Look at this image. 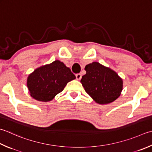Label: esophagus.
<instances>
[{
	"label": "esophagus",
	"instance_id": "1",
	"mask_svg": "<svg viewBox=\"0 0 152 152\" xmlns=\"http://www.w3.org/2000/svg\"><path fill=\"white\" fill-rule=\"evenodd\" d=\"M76 78L77 80H80L82 78V75L80 74H76Z\"/></svg>",
	"mask_w": 152,
	"mask_h": 152
}]
</instances>
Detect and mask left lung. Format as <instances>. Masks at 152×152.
<instances>
[{
    "mask_svg": "<svg viewBox=\"0 0 152 152\" xmlns=\"http://www.w3.org/2000/svg\"><path fill=\"white\" fill-rule=\"evenodd\" d=\"M86 74L80 80L88 95L96 103L103 105L113 102L123 90V80L117 72L97 62L85 67Z\"/></svg>",
    "mask_w": 152,
    "mask_h": 152,
    "instance_id": "8db88e82",
    "label": "left lung"
}]
</instances>
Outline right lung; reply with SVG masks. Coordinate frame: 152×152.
I'll use <instances>...</instances> for the list:
<instances>
[{"mask_svg": "<svg viewBox=\"0 0 152 152\" xmlns=\"http://www.w3.org/2000/svg\"><path fill=\"white\" fill-rule=\"evenodd\" d=\"M76 78L69 68L56 60L35 69L29 74L27 86L30 96L39 102L51 101L64 90L67 83Z\"/></svg>", "mask_w": 152, "mask_h": 152, "instance_id": "right-lung-1", "label": "right lung"}]
</instances>
